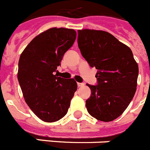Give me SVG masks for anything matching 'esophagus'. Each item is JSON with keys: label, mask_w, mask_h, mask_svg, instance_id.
<instances>
[{"label": "esophagus", "mask_w": 150, "mask_h": 150, "mask_svg": "<svg viewBox=\"0 0 150 150\" xmlns=\"http://www.w3.org/2000/svg\"><path fill=\"white\" fill-rule=\"evenodd\" d=\"M84 85V83H78V87H83Z\"/></svg>", "instance_id": "34e87169"}]
</instances>
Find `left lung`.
I'll use <instances>...</instances> for the list:
<instances>
[{"label": "left lung", "mask_w": 150, "mask_h": 150, "mask_svg": "<svg viewBox=\"0 0 150 150\" xmlns=\"http://www.w3.org/2000/svg\"><path fill=\"white\" fill-rule=\"evenodd\" d=\"M78 44L91 67L98 70L97 85L87 84L91 96L86 108L91 116L111 122L127 109L135 94L139 69L129 47L102 30H78Z\"/></svg>", "instance_id": "8db88e82"}]
</instances>
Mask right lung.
Returning <instances> with one entry per match:
<instances>
[{
  "instance_id": "right-lung-1",
  "label": "right lung",
  "mask_w": 150,
  "mask_h": 150,
  "mask_svg": "<svg viewBox=\"0 0 150 150\" xmlns=\"http://www.w3.org/2000/svg\"><path fill=\"white\" fill-rule=\"evenodd\" d=\"M76 35L71 28H49L32 39L19 57L17 78L25 101L44 122L64 117L77 91L73 79L53 74Z\"/></svg>"
}]
</instances>
